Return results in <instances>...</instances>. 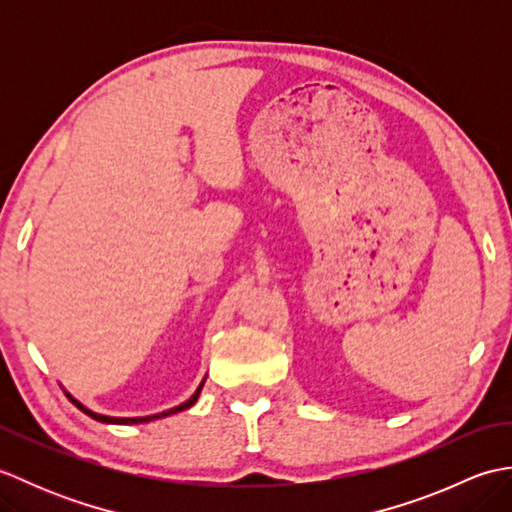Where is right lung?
<instances>
[{
    "label": "right lung",
    "instance_id": "add662e5",
    "mask_svg": "<svg viewBox=\"0 0 512 512\" xmlns=\"http://www.w3.org/2000/svg\"><path fill=\"white\" fill-rule=\"evenodd\" d=\"M202 385H204V383H202ZM202 385H200L198 389H195V394H193L187 402H182V405H178V407H173V409H169V411H162V413H156V416H147V418H110V416H101V413H94V411H90V409H85V407L81 405V402H76L72 396H70V400H72L74 405L79 407L81 411L88 413L90 418L99 420V422H112V424H140V422H149V420H156V418H165V416H171V413H178V411H184V409L193 407V405H195V400H198V396H200Z\"/></svg>",
    "mask_w": 512,
    "mask_h": 512
}]
</instances>
